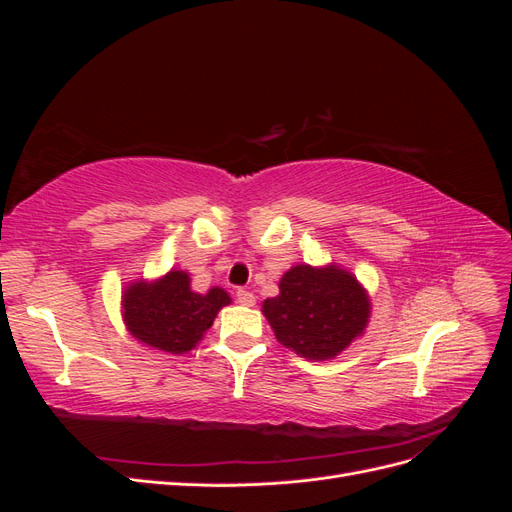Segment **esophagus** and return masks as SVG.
<instances>
[{"label":"esophagus","mask_w":512,"mask_h":512,"mask_svg":"<svg viewBox=\"0 0 512 512\" xmlns=\"http://www.w3.org/2000/svg\"><path fill=\"white\" fill-rule=\"evenodd\" d=\"M237 301H239L241 305L252 307V305L256 303V297H254V294H252L250 290H243V288H239V290H237Z\"/></svg>","instance_id":"obj_1"}]
</instances>
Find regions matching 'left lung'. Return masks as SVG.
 Wrapping results in <instances>:
<instances>
[{
	"instance_id": "obj_1",
	"label": "left lung",
	"mask_w": 512,
	"mask_h": 512,
	"mask_svg": "<svg viewBox=\"0 0 512 512\" xmlns=\"http://www.w3.org/2000/svg\"><path fill=\"white\" fill-rule=\"evenodd\" d=\"M369 297L356 277L335 265H297L280 280V294L262 303V314L282 346L309 361H327L363 335Z\"/></svg>"
}]
</instances>
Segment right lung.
<instances>
[{
    "instance_id": "obj_1",
    "label": "right lung",
    "mask_w": 512,
    "mask_h": 512,
    "mask_svg": "<svg viewBox=\"0 0 512 512\" xmlns=\"http://www.w3.org/2000/svg\"><path fill=\"white\" fill-rule=\"evenodd\" d=\"M230 303L224 288L198 294L185 271H168L156 282L138 280L123 290V322L138 342L168 354L192 350Z\"/></svg>"
}]
</instances>
